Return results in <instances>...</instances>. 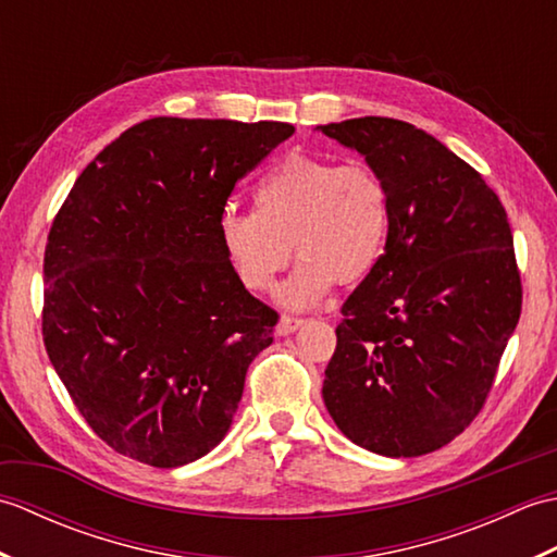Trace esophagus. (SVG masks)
I'll use <instances>...</instances> for the list:
<instances>
[{
  "label": "esophagus",
  "mask_w": 557,
  "mask_h": 557,
  "mask_svg": "<svg viewBox=\"0 0 557 557\" xmlns=\"http://www.w3.org/2000/svg\"><path fill=\"white\" fill-rule=\"evenodd\" d=\"M301 325H304L301 318H294V315H282L280 321H277V325H275V333H277L280 337H285V335H292L294 330H299Z\"/></svg>",
  "instance_id": "34e87169"
}]
</instances>
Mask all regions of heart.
I'll use <instances>...</instances> for the list:
<instances>
[{
	"instance_id": "b5f03b06",
	"label": "heart",
	"mask_w": 557,
	"mask_h": 557,
	"mask_svg": "<svg viewBox=\"0 0 557 557\" xmlns=\"http://www.w3.org/2000/svg\"><path fill=\"white\" fill-rule=\"evenodd\" d=\"M389 230V191L366 164L339 168L289 156L253 188V212H224V258L248 292H268L289 256L301 258L277 289L287 309H309L333 287L363 280L381 258ZM293 248L289 249L288 246Z\"/></svg>"
}]
</instances>
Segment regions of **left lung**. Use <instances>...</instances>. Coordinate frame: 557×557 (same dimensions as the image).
Returning <instances> with one entry per match:
<instances>
[{"mask_svg": "<svg viewBox=\"0 0 557 557\" xmlns=\"http://www.w3.org/2000/svg\"><path fill=\"white\" fill-rule=\"evenodd\" d=\"M315 132L357 150L389 191L385 251L342 306L323 401L359 447L429 455L474 421L522 313L507 212L413 124L361 116Z\"/></svg>", "mask_w": 557, "mask_h": 557, "instance_id": "left-lung-1", "label": "left lung"}]
</instances>
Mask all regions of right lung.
<instances>
[{"instance_id": "right-lung-1", "label": "right lung", "mask_w": 557, "mask_h": 557, "mask_svg": "<svg viewBox=\"0 0 557 557\" xmlns=\"http://www.w3.org/2000/svg\"><path fill=\"white\" fill-rule=\"evenodd\" d=\"M282 122L156 116L76 180L45 248L42 337L81 417L120 455L184 467L227 435L277 313L239 285L218 224Z\"/></svg>"}]
</instances>
